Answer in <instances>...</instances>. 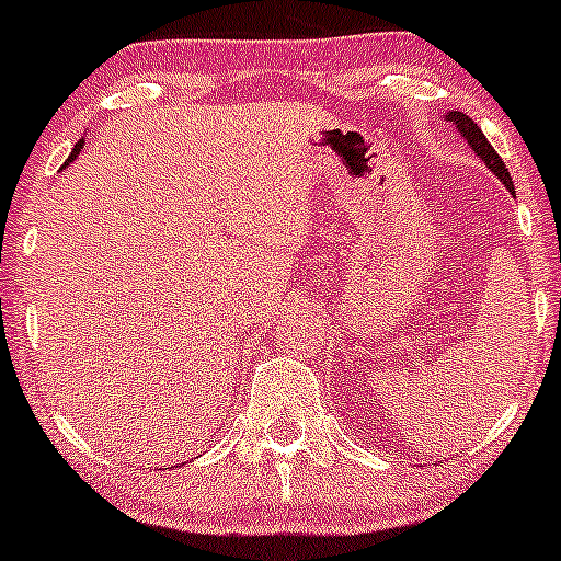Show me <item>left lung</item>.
Listing matches in <instances>:
<instances>
[{"instance_id": "8db88e82", "label": "left lung", "mask_w": 561, "mask_h": 561, "mask_svg": "<svg viewBox=\"0 0 561 561\" xmlns=\"http://www.w3.org/2000/svg\"><path fill=\"white\" fill-rule=\"evenodd\" d=\"M445 122L456 124V129H458V133H461V138L467 140L469 146H472V151L480 157V160L485 162V168H491V171L496 173V179H500L502 184H505L507 190H511V195H516V186H513L511 173H507L505 162L500 160V154H496V151H494V146H491L489 140H485L483 129H480L478 124H474L472 118H469L467 113H461V111H448V113H445Z\"/></svg>"}]
</instances>
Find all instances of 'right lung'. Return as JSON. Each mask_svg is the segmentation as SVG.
Masks as SVG:
<instances>
[{"label":"right lung","mask_w":561,"mask_h":561,"mask_svg":"<svg viewBox=\"0 0 561 561\" xmlns=\"http://www.w3.org/2000/svg\"><path fill=\"white\" fill-rule=\"evenodd\" d=\"M83 144H87V140H83V138H81V140H78V144H76V149H72V151H70V157H67V162H65V165H70V162H72V160H76V157H78V154H81Z\"/></svg>","instance_id":"add662e5"}]
</instances>
